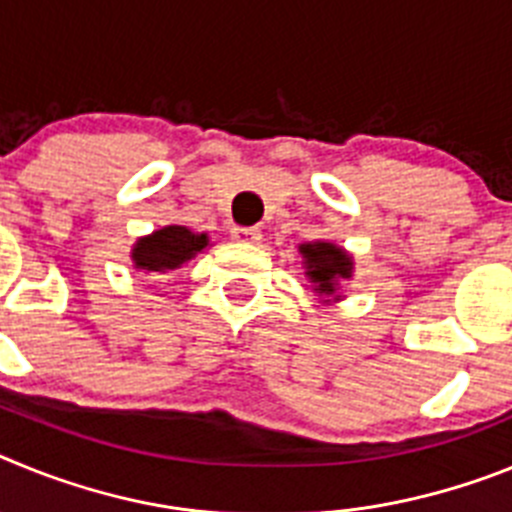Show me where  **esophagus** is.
Wrapping results in <instances>:
<instances>
[{"mask_svg": "<svg viewBox=\"0 0 512 512\" xmlns=\"http://www.w3.org/2000/svg\"><path fill=\"white\" fill-rule=\"evenodd\" d=\"M230 235H233V241H238V243H259L261 241V230L253 228V225H233V228H230Z\"/></svg>", "mask_w": 512, "mask_h": 512, "instance_id": "34e87169", "label": "esophagus"}]
</instances>
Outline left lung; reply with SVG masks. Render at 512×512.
Segmentation results:
<instances>
[{
	"instance_id": "left-lung-1",
	"label": "left lung",
	"mask_w": 512,
	"mask_h": 512,
	"mask_svg": "<svg viewBox=\"0 0 512 512\" xmlns=\"http://www.w3.org/2000/svg\"><path fill=\"white\" fill-rule=\"evenodd\" d=\"M302 264H305V277L312 282V289L318 292L320 297H333L338 300L341 295L338 292V284L343 279H351V271H354V261L343 248H338L336 243H302Z\"/></svg>"
}]
</instances>
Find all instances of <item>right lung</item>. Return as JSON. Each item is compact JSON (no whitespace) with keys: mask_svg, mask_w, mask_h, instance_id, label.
<instances>
[{"mask_svg":"<svg viewBox=\"0 0 512 512\" xmlns=\"http://www.w3.org/2000/svg\"><path fill=\"white\" fill-rule=\"evenodd\" d=\"M207 243V233H192L184 225H166L146 238H138L133 246V264L135 269L166 274L192 261Z\"/></svg>","mask_w":512,"mask_h":512,"instance_id":"1","label":"right lung"}]
</instances>
